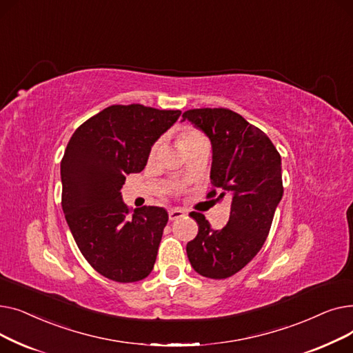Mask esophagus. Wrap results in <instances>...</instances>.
Here are the masks:
<instances>
[{
    "instance_id": "esophagus-1",
    "label": "esophagus",
    "mask_w": 353,
    "mask_h": 353,
    "mask_svg": "<svg viewBox=\"0 0 353 353\" xmlns=\"http://www.w3.org/2000/svg\"><path fill=\"white\" fill-rule=\"evenodd\" d=\"M183 216H184V212L181 209H172L169 212V219L170 220H177V219H180Z\"/></svg>"
}]
</instances>
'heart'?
I'll return each instance as SVG.
<instances>
[{
  "mask_svg": "<svg viewBox=\"0 0 353 353\" xmlns=\"http://www.w3.org/2000/svg\"><path fill=\"white\" fill-rule=\"evenodd\" d=\"M177 141L180 144V147L183 148L184 152H189L192 148L200 147V145H209V139L208 136L201 132V130L192 127V125H186L179 130V134H177ZM160 140L156 141L150 150V157H154L159 152L160 148Z\"/></svg>",
  "mask_w": 353,
  "mask_h": 353,
  "instance_id": "1",
  "label": "heart"
}]
</instances>
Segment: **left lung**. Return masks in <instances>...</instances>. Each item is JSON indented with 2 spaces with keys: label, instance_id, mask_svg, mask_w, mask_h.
<instances>
[{
  "label": "left lung",
  "instance_id": "left-lung-1",
  "mask_svg": "<svg viewBox=\"0 0 353 353\" xmlns=\"http://www.w3.org/2000/svg\"><path fill=\"white\" fill-rule=\"evenodd\" d=\"M205 132L213 147L212 190L217 201L232 196L230 217L212 230L201 213L192 212L199 233L186 252L193 269L210 279L242 270L262 249L274 210L283 196L282 160L270 139L229 108H193L183 113Z\"/></svg>",
  "mask_w": 353,
  "mask_h": 353
}]
</instances>
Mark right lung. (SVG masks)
Returning <instances> with one entry per match:
<instances>
[{"label": "right lung", "instance_id": "add662e5", "mask_svg": "<svg viewBox=\"0 0 353 353\" xmlns=\"http://www.w3.org/2000/svg\"><path fill=\"white\" fill-rule=\"evenodd\" d=\"M180 110L114 104L84 121L61 160V206L71 234L91 268L132 283L153 270L169 214L157 206L130 212L121 199L125 176L147 164L154 141Z\"/></svg>", "mask_w": 353, "mask_h": 353}]
</instances>
